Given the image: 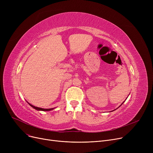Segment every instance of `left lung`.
<instances>
[{
	"instance_id": "left-lung-1",
	"label": "left lung",
	"mask_w": 153,
	"mask_h": 153,
	"mask_svg": "<svg viewBox=\"0 0 153 153\" xmlns=\"http://www.w3.org/2000/svg\"><path fill=\"white\" fill-rule=\"evenodd\" d=\"M126 99H127V98H126ZM124 102H125V101H124ZM124 102H123V103H122V104H121V105H120V106H119V107H120V106H121V105H122V104H123V103H124ZM115 110H116V109H115ZM113 111H114V110H113Z\"/></svg>"
}]
</instances>
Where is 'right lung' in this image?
Listing matches in <instances>:
<instances>
[{"label": "right lung", "mask_w": 153, "mask_h": 153, "mask_svg": "<svg viewBox=\"0 0 153 153\" xmlns=\"http://www.w3.org/2000/svg\"><path fill=\"white\" fill-rule=\"evenodd\" d=\"M28 103L29 104V105L31 107H33V108H35V110H38V111H50V110H52L53 109H54L55 108H48V109H45V108H39V107H35V106H33V105H31V104H30V103L28 102Z\"/></svg>", "instance_id": "add662e5"}]
</instances>
